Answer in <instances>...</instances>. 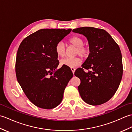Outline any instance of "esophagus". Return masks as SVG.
<instances>
[{"label": "esophagus", "mask_w": 132, "mask_h": 132, "mask_svg": "<svg viewBox=\"0 0 132 132\" xmlns=\"http://www.w3.org/2000/svg\"><path fill=\"white\" fill-rule=\"evenodd\" d=\"M71 71H72V73L74 74L75 71V69L74 68H71Z\"/></svg>", "instance_id": "esophagus-1"}]
</instances>
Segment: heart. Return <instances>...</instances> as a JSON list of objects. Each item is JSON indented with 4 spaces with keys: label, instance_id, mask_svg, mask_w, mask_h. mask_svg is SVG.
<instances>
[{
    "label": "heart",
    "instance_id": "b5f03b06",
    "mask_svg": "<svg viewBox=\"0 0 132 132\" xmlns=\"http://www.w3.org/2000/svg\"><path fill=\"white\" fill-rule=\"evenodd\" d=\"M69 44L77 47L75 50V55H79L82 58L85 59L88 57L89 53V47L84 44L83 39L77 36H73L68 40ZM55 51L58 56L62 57L65 55L66 49L62 42H59L55 47ZM82 62V59L79 57L74 58H65L61 60L60 64L62 66H66L69 68H74Z\"/></svg>",
    "mask_w": 132,
    "mask_h": 132
}]
</instances>
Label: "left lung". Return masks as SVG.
Instances as JSON below:
<instances>
[{
  "instance_id": "8db88e82",
  "label": "left lung",
  "mask_w": 132,
  "mask_h": 132,
  "mask_svg": "<svg viewBox=\"0 0 132 132\" xmlns=\"http://www.w3.org/2000/svg\"><path fill=\"white\" fill-rule=\"evenodd\" d=\"M72 32L86 36L90 52L82 68L75 71L74 75L80 80L78 91L86 103L102 104L113 97L121 82L123 72L121 50L104 29L81 27Z\"/></svg>"
}]
</instances>
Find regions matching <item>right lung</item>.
<instances>
[{
  "label": "right lung",
  "instance_id": "obj_1",
  "mask_svg": "<svg viewBox=\"0 0 132 132\" xmlns=\"http://www.w3.org/2000/svg\"><path fill=\"white\" fill-rule=\"evenodd\" d=\"M71 29H43L25 38L17 52L15 71L19 85L30 102L39 108L58 106L73 74L59 64L55 51L57 44Z\"/></svg>",
  "mask_w": 132,
  "mask_h": 132
}]
</instances>
